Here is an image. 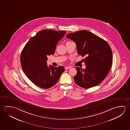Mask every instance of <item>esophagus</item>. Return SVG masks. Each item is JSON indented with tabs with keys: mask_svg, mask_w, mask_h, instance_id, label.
<instances>
[{
	"mask_svg": "<svg viewBox=\"0 0 130 130\" xmlns=\"http://www.w3.org/2000/svg\"><path fill=\"white\" fill-rule=\"evenodd\" d=\"M70 68H71L70 67H68V66H67V67H65V69L66 70H68V69H70Z\"/></svg>",
	"mask_w": 130,
	"mask_h": 130,
	"instance_id": "esophagus-1",
	"label": "esophagus"
}]
</instances>
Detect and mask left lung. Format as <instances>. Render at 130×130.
<instances>
[{
  "instance_id": "obj_1",
  "label": "left lung",
  "mask_w": 130,
  "mask_h": 130,
  "mask_svg": "<svg viewBox=\"0 0 130 130\" xmlns=\"http://www.w3.org/2000/svg\"><path fill=\"white\" fill-rule=\"evenodd\" d=\"M66 37L76 43L79 55L86 57L85 69L76 68L75 82L84 88L99 85L106 77L111 67L112 53L108 43L86 30L70 33Z\"/></svg>"
}]
</instances>
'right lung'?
Here are the masks:
<instances>
[{
    "mask_svg": "<svg viewBox=\"0 0 130 130\" xmlns=\"http://www.w3.org/2000/svg\"><path fill=\"white\" fill-rule=\"evenodd\" d=\"M66 31H40L32 37L22 51L20 62L25 74L38 87L47 89L55 85L65 70L64 67L47 64V57L53 54L56 45Z\"/></svg>",
    "mask_w": 130,
    "mask_h": 130,
    "instance_id": "1",
    "label": "right lung"
}]
</instances>
